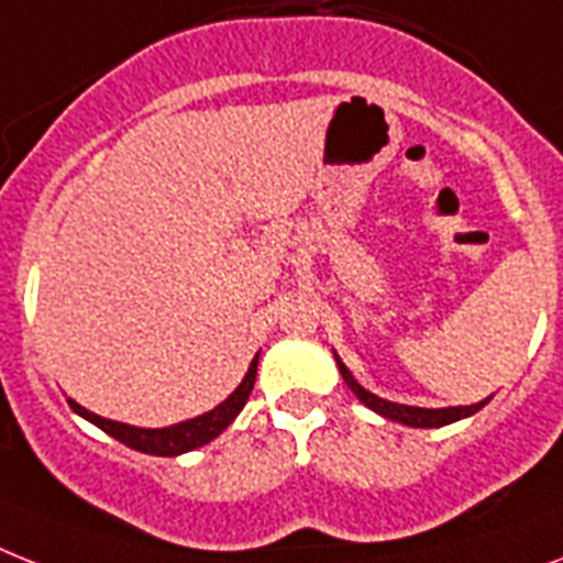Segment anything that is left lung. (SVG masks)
<instances>
[{
    "instance_id": "obj_1",
    "label": "left lung",
    "mask_w": 563,
    "mask_h": 563,
    "mask_svg": "<svg viewBox=\"0 0 563 563\" xmlns=\"http://www.w3.org/2000/svg\"><path fill=\"white\" fill-rule=\"evenodd\" d=\"M333 360L339 365V374L342 379L347 383V388L354 391V397L360 399L362 406H368L374 415L385 417V420H394V422H402V426H411V429H440V426H449V422H457V420H466V417L477 415L492 397L481 399L475 406H449V408H420V406H402V402H391V399H383L376 397L374 391L368 388H362L360 383L354 379V374L347 371V365L339 360V354L333 351Z\"/></svg>"
}]
</instances>
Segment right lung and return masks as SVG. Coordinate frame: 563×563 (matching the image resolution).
<instances>
[{
    "label": "right lung",
    "instance_id": "1",
    "mask_svg": "<svg viewBox=\"0 0 563 563\" xmlns=\"http://www.w3.org/2000/svg\"><path fill=\"white\" fill-rule=\"evenodd\" d=\"M255 371H258V354L250 362L247 374H244L239 388H235L221 406H216L212 411H207V415L192 417V420L164 426V429H141V426H129V422L106 420V417L88 411V408H82L80 402H74V399H68V406L74 408V415H80L82 420L95 422L97 429H103L106 434H111V438L120 440V443L129 445V449H134V452L155 454V457H178V454H187L192 452V449H198V445H207L209 440H216L218 434L241 415V408L247 406L250 391H253L255 385Z\"/></svg>",
    "mask_w": 563,
    "mask_h": 563
}]
</instances>
